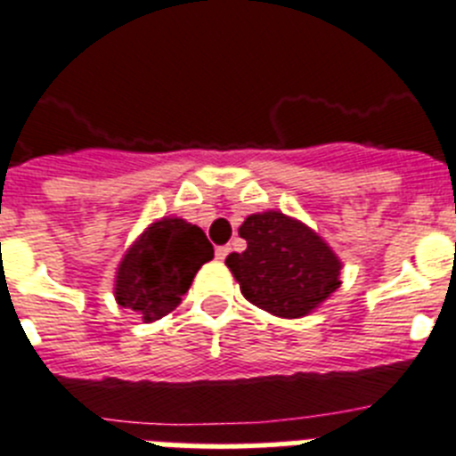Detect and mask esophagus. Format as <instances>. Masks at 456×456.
I'll return each mask as SVG.
<instances>
[{
    "instance_id": "esophagus-1",
    "label": "esophagus",
    "mask_w": 456,
    "mask_h": 456,
    "mask_svg": "<svg viewBox=\"0 0 456 456\" xmlns=\"http://www.w3.org/2000/svg\"><path fill=\"white\" fill-rule=\"evenodd\" d=\"M229 252H232V248H229V246H217L216 248V257L217 259H224L229 255Z\"/></svg>"
}]
</instances>
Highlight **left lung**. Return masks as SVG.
<instances>
[{"instance_id":"8db88e82","label":"left lung","mask_w":456,"mask_h":456,"mask_svg":"<svg viewBox=\"0 0 456 456\" xmlns=\"http://www.w3.org/2000/svg\"><path fill=\"white\" fill-rule=\"evenodd\" d=\"M248 240L227 266L250 304L278 317H301L340 287V259L304 222L278 210L246 217L239 227Z\"/></svg>"}]
</instances>
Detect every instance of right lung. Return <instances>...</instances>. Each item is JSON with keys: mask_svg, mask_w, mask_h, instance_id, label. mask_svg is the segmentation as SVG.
<instances>
[{"mask_svg": "<svg viewBox=\"0 0 456 456\" xmlns=\"http://www.w3.org/2000/svg\"><path fill=\"white\" fill-rule=\"evenodd\" d=\"M208 259H213V246L201 229L181 217L152 222L120 262L118 304L143 315L145 322L159 320L181 304Z\"/></svg>", "mask_w": 456, "mask_h": 456, "instance_id": "1", "label": "right lung"}]
</instances>
